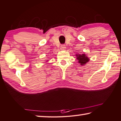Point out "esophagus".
I'll return each instance as SVG.
<instances>
[{
    "mask_svg": "<svg viewBox=\"0 0 121 121\" xmlns=\"http://www.w3.org/2000/svg\"><path fill=\"white\" fill-rule=\"evenodd\" d=\"M65 45H61V50H65Z\"/></svg>",
    "mask_w": 121,
    "mask_h": 121,
    "instance_id": "34e87169",
    "label": "esophagus"
}]
</instances>
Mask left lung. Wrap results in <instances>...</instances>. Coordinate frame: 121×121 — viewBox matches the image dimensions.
Wrapping results in <instances>:
<instances>
[{"instance_id":"obj_1","label":"left lung","mask_w":121,"mask_h":121,"mask_svg":"<svg viewBox=\"0 0 121 121\" xmlns=\"http://www.w3.org/2000/svg\"><path fill=\"white\" fill-rule=\"evenodd\" d=\"M76 58L78 60V63H80L81 65H85L86 63L89 61L90 59L86 56L85 54H76Z\"/></svg>"}]
</instances>
